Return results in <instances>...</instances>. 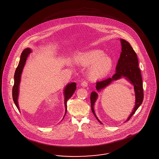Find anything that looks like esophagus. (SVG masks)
<instances>
[{"label":"esophagus","instance_id":"34e87169","mask_svg":"<svg viewBox=\"0 0 159 159\" xmlns=\"http://www.w3.org/2000/svg\"><path fill=\"white\" fill-rule=\"evenodd\" d=\"M81 86L83 87H86L88 86V84L86 81H84V82L81 83Z\"/></svg>","mask_w":159,"mask_h":159}]
</instances>
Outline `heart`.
I'll list each match as a JSON object with an SVG mask.
<instances>
[{
	"mask_svg": "<svg viewBox=\"0 0 159 159\" xmlns=\"http://www.w3.org/2000/svg\"><path fill=\"white\" fill-rule=\"evenodd\" d=\"M74 61L80 66H89L87 73L89 77L92 80L105 77L113 66L112 58L98 49L78 53L74 57Z\"/></svg>",
	"mask_w": 159,
	"mask_h": 159,
	"instance_id": "heart-1",
	"label": "heart"
}]
</instances>
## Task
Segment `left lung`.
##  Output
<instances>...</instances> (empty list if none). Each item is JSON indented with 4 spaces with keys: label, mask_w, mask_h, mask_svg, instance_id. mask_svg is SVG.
Returning a JSON list of instances; mask_svg holds the SVG:
<instances>
[{
    "label": "left lung",
    "mask_w": 159,
    "mask_h": 159,
    "mask_svg": "<svg viewBox=\"0 0 159 159\" xmlns=\"http://www.w3.org/2000/svg\"><path fill=\"white\" fill-rule=\"evenodd\" d=\"M121 53L117 65L116 66V73L111 78H108L100 82H97L96 88L97 92L105 89L112 82L125 77L126 80L134 87L135 94V105L129 117L126 121L130 120L131 116L135 114L137 109L142 104L143 100V89L141 72L139 68L138 59L137 55L129 43L125 39H120ZM98 98V94L96 92H92L90 95L91 108L93 114L98 122L102 124L97 118L94 109V106ZM125 121V122H126Z\"/></svg>",
    "instance_id": "1"
}]
</instances>
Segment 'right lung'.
I'll return each mask as SVG.
<instances>
[{"mask_svg":"<svg viewBox=\"0 0 159 159\" xmlns=\"http://www.w3.org/2000/svg\"><path fill=\"white\" fill-rule=\"evenodd\" d=\"M32 52L31 49L30 48H25L21 53L20 59L19 63L17 66V67L16 69L15 73V83L14 86L13 87L12 90V96L13 99L15 102V105L17 107V109L20 111L19 107L18 104V97H19V85L20 80H21V76L23 72V69L24 67V65L25 64V62L27 61V57H29V54ZM76 89V83L73 82L67 84L64 89V97H65V116H63V119L64 118L66 114L67 111V101L72 96L74 92H75Z\"/></svg>","mask_w":159,"mask_h":159,"instance_id":"right-lung-1","label":"right lung"}]
</instances>
